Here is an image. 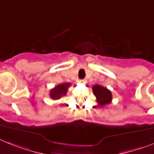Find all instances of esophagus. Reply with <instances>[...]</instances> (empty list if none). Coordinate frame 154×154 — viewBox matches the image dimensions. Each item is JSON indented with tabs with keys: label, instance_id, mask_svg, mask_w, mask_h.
<instances>
[{
	"label": "esophagus",
	"instance_id": "1",
	"mask_svg": "<svg viewBox=\"0 0 154 154\" xmlns=\"http://www.w3.org/2000/svg\"><path fill=\"white\" fill-rule=\"evenodd\" d=\"M79 82L80 83H83V84H86L87 82L86 79H80L79 80Z\"/></svg>",
	"mask_w": 154,
	"mask_h": 154
}]
</instances>
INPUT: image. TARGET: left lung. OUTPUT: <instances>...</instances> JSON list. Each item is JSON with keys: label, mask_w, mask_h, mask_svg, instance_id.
Masks as SVG:
<instances>
[{"label": "left lung", "mask_w": 154, "mask_h": 154, "mask_svg": "<svg viewBox=\"0 0 154 154\" xmlns=\"http://www.w3.org/2000/svg\"><path fill=\"white\" fill-rule=\"evenodd\" d=\"M93 92L97 98V103L101 107L108 104L112 100L111 92L106 87L101 86L100 85H95L93 86Z\"/></svg>", "instance_id": "left-lung-1"}]
</instances>
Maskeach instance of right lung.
I'll return each mask as SVG.
<instances>
[{
	"mask_svg": "<svg viewBox=\"0 0 154 154\" xmlns=\"http://www.w3.org/2000/svg\"><path fill=\"white\" fill-rule=\"evenodd\" d=\"M70 86L71 83H68V82L59 84L50 91V97L53 100L60 99L63 96L66 95L67 92H68V88Z\"/></svg>",
	"mask_w": 154,
	"mask_h": 154,
	"instance_id": "right-lung-1",
	"label": "right lung"
}]
</instances>
